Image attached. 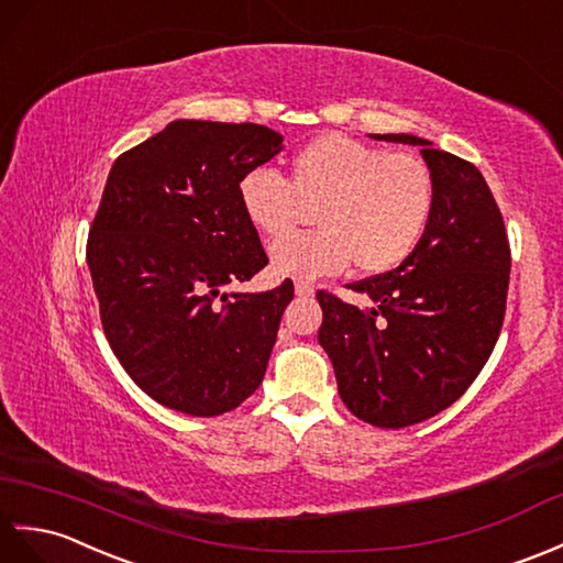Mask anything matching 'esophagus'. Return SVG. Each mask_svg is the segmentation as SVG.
I'll use <instances>...</instances> for the list:
<instances>
[{
    "label": "esophagus",
    "mask_w": 563,
    "mask_h": 563,
    "mask_svg": "<svg viewBox=\"0 0 563 563\" xmlns=\"http://www.w3.org/2000/svg\"><path fill=\"white\" fill-rule=\"evenodd\" d=\"M294 291H296V296H303V298H308V296H313V294H316V286H313V284H308V282H303V279H298V282L294 284Z\"/></svg>",
    "instance_id": "34e87169"
}]
</instances>
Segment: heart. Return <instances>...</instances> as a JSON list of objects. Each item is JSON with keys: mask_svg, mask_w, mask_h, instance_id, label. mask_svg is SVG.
<instances>
[{"mask_svg": "<svg viewBox=\"0 0 563 563\" xmlns=\"http://www.w3.org/2000/svg\"><path fill=\"white\" fill-rule=\"evenodd\" d=\"M239 199L250 227L282 239L316 209L320 231L274 243V272L298 279L342 272L385 274L415 255L435 211V178L419 154L390 152L346 134H322L291 158V180L247 170Z\"/></svg>", "mask_w": 563, "mask_h": 563, "instance_id": "1", "label": "heart"}]
</instances>
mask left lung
I'll list each match as a JSON object with an SVG mask.
<instances>
[{
	"mask_svg": "<svg viewBox=\"0 0 563 563\" xmlns=\"http://www.w3.org/2000/svg\"><path fill=\"white\" fill-rule=\"evenodd\" d=\"M376 140L421 146L435 178L431 227L397 269L349 284L368 306L318 291V342L346 409L402 429L451 407L489 361L506 316L510 245L477 166L415 134Z\"/></svg>",
	"mask_w": 563,
	"mask_h": 563,
	"instance_id": "1",
	"label": "left lung"
}]
</instances>
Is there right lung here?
Segmentation results:
<instances>
[{
  "label": "right lung",
  "instance_id": "obj_1",
  "mask_svg": "<svg viewBox=\"0 0 563 563\" xmlns=\"http://www.w3.org/2000/svg\"><path fill=\"white\" fill-rule=\"evenodd\" d=\"M282 142L265 124L176 120L110 168L86 262L112 354L158 405L219 417L265 378L294 282L221 289L267 265L239 183Z\"/></svg>",
  "mask_w": 563,
  "mask_h": 563
}]
</instances>
